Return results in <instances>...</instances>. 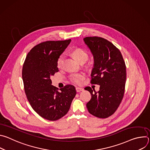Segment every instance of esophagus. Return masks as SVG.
<instances>
[{
  "instance_id": "34e87169",
  "label": "esophagus",
  "mask_w": 150,
  "mask_h": 150,
  "mask_svg": "<svg viewBox=\"0 0 150 150\" xmlns=\"http://www.w3.org/2000/svg\"><path fill=\"white\" fill-rule=\"evenodd\" d=\"M76 92H80L83 91V89L82 88H79V87H76Z\"/></svg>"
}]
</instances>
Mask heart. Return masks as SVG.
<instances>
[{
	"label": "heart",
	"mask_w": 150,
	"mask_h": 150,
	"mask_svg": "<svg viewBox=\"0 0 150 150\" xmlns=\"http://www.w3.org/2000/svg\"><path fill=\"white\" fill-rule=\"evenodd\" d=\"M72 54L76 60L80 63H84L88 59V54L84 50L82 49H76L72 52ZM65 60V56L64 54H61L57 60V67L59 69H62L63 67L64 62ZM85 78V74L82 72L74 73L70 75V81L76 85H80Z\"/></svg>",
	"instance_id": "1"
}]
</instances>
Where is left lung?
I'll return each mask as SVG.
<instances>
[{
  "instance_id": "8db88e82",
  "label": "left lung",
  "mask_w": 150,
  "mask_h": 150,
  "mask_svg": "<svg viewBox=\"0 0 150 150\" xmlns=\"http://www.w3.org/2000/svg\"><path fill=\"white\" fill-rule=\"evenodd\" d=\"M83 40L94 59L91 83L100 85L98 92L90 87L85 88L91 95L87 108L92 115L107 118L116 111L124 96L125 62L120 50L108 40L95 36L87 37Z\"/></svg>"
}]
</instances>
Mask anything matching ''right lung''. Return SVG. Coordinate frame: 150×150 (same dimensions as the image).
<instances>
[{
  "mask_svg": "<svg viewBox=\"0 0 150 150\" xmlns=\"http://www.w3.org/2000/svg\"><path fill=\"white\" fill-rule=\"evenodd\" d=\"M71 41L42 42L28 52L23 64L22 76L27 98L33 110L49 120L65 116L76 94L72 85H65L59 91L50 79L59 71L57 59Z\"/></svg>",
  "mask_w": 150,
  "mask_h": 150,
  "instance_id": "add662e5",
  "label": "right lung"
}]
</instances>
